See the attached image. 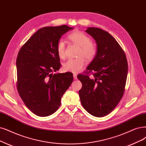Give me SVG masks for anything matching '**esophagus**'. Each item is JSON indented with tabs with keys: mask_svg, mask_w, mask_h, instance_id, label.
Masks as SVG:
<instances>
[{
	"mask_svg": "<svg viewBox=\"0 0 146 146\" xmlns=\"http://www.w3.org/2000/svg\"><path fill=\"white\" fill-rule=\"evenodd\" d=\"M73 78L74 79H77V74L73 73Z\"/></svg>",
	"mask_w": 146,
	"mask_h": 146,
	"instance_id": "34e87169",
	"label": "esophagus"
}]
</instances>
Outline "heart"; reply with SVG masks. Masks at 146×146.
Masks as SVG:
<instances>
[{"mask_svg":"<svg viewBox=\"0 0 146 146\" xmlns=\"http://www.w3.org/2000/svg\"><path fill=\"white\" fill-rule=\"evenodd\" d=\"M68 39L74 44L80 47L77 59H69L63 64V69L66 72L78 73L85 64L84 58L88 61L92 60L97 54V47L90 41L88 35L80 31H74L70 34ZM56 51L59 58L62 59L66 56V45L62 40H59L56 45Z\"/></svg>","mask_w":146,"mask_h":146,"instance_id":"obj_1","label":"heart"}]
</instances>
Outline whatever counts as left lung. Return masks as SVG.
Returning a JSON list of instances; mask_svg holds the SVG:
<instances>
[{
  "label": "left lung",
  "instance_id": "1",
  "mask_svg": "<svg viewBox=\"0 0 146 146\" xmlns=\"http://www.w3.org/2000/svg\"><path fill=\"white\" fill-rule=\"evenodd\" d=\"M94 39L97 54L87 67V74L78 79L82 87L79 91L84 109L91 115L102 117L114 110L125 92L128 65L118 42L108 32L97 28L85 31ZM94 71L90 78L88 73Z\"/></svg>",
  "mask_w": 146,
  "mask_h": 146
}]
</instances>
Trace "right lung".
Instances as JSON below:
<instances>
[{"label":"right lung","mask_w":146,"mask_h":146,"mask_svg":"<svg viewBox=\"0 0 146 146\" xmlns=\"http://www.w3.org/2000/svg\"><path fill=\"white\" fill-rule=\"evenodd\" d=\"M73 29L67 25L44 27L32 35L19 52L18 92L25 105L38 116L53 114L73 82L71 72L52 73L61 67L57 43L62 35Z\"/></svg>","instance_id":"obj_1"}]
</instances>
